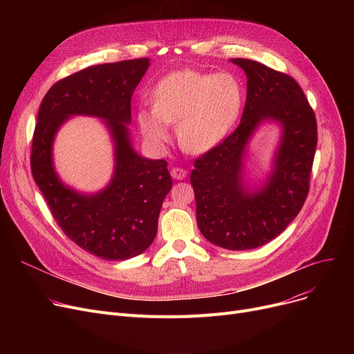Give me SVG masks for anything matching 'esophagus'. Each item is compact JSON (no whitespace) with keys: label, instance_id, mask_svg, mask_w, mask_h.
Masks as SVG:
<instances>
[{"label":"esophagus","instance_id":"1","mask_svg":"<svg viewBox=\"0 0 354 354\" xmlns=\"http://www.w3.org/2000/svg\"><path fill=\"white\" fill-rule=\"evenodd\" d=\"M187 171L183 169V167H178V166H175V167H172V171H171V175H172V178L174 179H176V180H182V179H185L187 178Z\"/></svg>","mask_w":354,"mask_h":354}]
</instances>
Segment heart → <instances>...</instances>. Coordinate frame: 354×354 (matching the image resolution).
I'll return each mask as SVG.
<instances>
[{"label":"heart","instance_id":"heart-1","mask_svg":"<svg viewBox=\"0 0 354 354\" xmlns=\"http://www.w3.org/2000/svg\"><path fill=\"white\" fill-rule=\"evenodd\" d=\"M153 107L138 110L145 139L162 147L176 123V139L185 152L201 155L215 147L236 122L243 87L231 73L208 74L179 70L162 79L152 93Z\"/></svg>","mask_w":354,"mask_h":354}]
</instances>
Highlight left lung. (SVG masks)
<instances>
[{"label":"left lung","mask_w":354,"mask_h":354,"mask_svg":"<svg viewBox=\"0 0 354 354\" xmlns=\"http://www.w3.org/2000/svg\"><path fill=\"white\" fill-rule=\"evenodd\" d=\"M247 76V102L235 132L195 160L191 183L199 231L232 251L254 250L280 235L308 194L317 123L292 77L248 59H231ZM274 122L281 139L272 169L259 184L245 172L248 146L259 127Z\"/></svg>","instance_id":"left-lung-1"}]
</instances>
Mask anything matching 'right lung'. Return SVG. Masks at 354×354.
Returning a JSON list of instances; mask_svg holds the SVG:
<instances>
[{
    "instance_id": "obj_1",
    "label": "right lung",
    "mask_w": 354,
    "mask_h": 354,
    "mask_svg": "<svg viewBox=\"0 0 354 354\" xmlns=\"http://www.w3.org/2000/svg\"><path fill=\"white\" fill-rule=\"evenodd\" d=\"M149 64V59H136L91 66L57 82L41 102L32 136V178L54 219L73 243L107 261L149 248L172 188L167 162L140 156L130 138V100ZM73 115L100 118L114 142V175L97 193L68 187L55 171L53 139Z\"/></svg>"
}]
</instances>
